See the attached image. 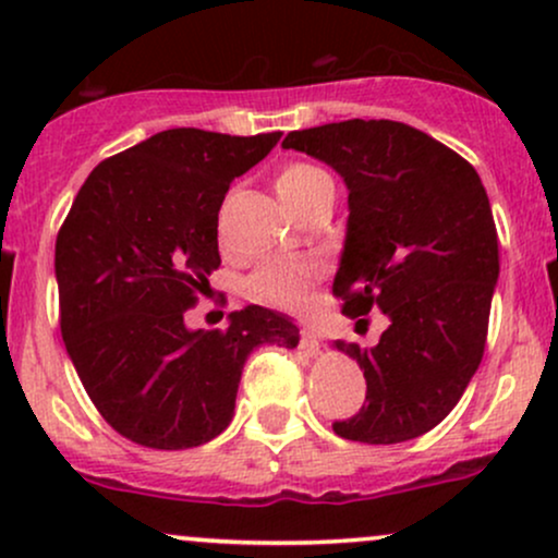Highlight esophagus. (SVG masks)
Wrapping results in <instances>:
<instances>
[{
  "mask_svg": "<svg viewBox=\"0 0 558 558\" xmlns=\"http://www.w3.org/2000/svg\"><path fill=\"white\" fill-rule=\"evenodd\" d=\"M299 349L304 351V354L315 356L319 354V349H323V343H319V338L315 336L312 330H301V338H299Z\"/></svg>",
  "mask_w": 558,
  "mask_h": 558,
  "instance_id": "34e87169",
  "label": "esophagus"
}]
</instances>
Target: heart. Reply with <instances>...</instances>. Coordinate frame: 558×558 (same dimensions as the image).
Listing matches in <instances>:
<instances>
[{"label":"heart","instance_id":"obj_1","mask_svg":"<svg viewBox=\"0 0 558 558\" xmlns=\"http://www.w3.org/2000/svg\"><path fill=\"white\" fill-rule=\"evenodd\" d=\"M275 194L293 215L306 217L323 202H332V178L323 168L310 162H286L272 178ZM317 270L306 262H280L267 265L248 280L254 299L275 306H299L310 286L315 283Z\"/></svg>","mask_w":558,"mask_h":558}]
</instances>
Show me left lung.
Here are the masks:
<instances>
[{"label": "left lung", "instance_id": "obj_1", "mask_svg": "<svg viewBox=\"0 0 558 558\" xmlns=\"http://www.w3.org/2000/svg\"><path fill=\"white\" fill-rule=\"evenodd\" d=\"M283 146L323 159L349 189L332 280L343 315L388 317L373 349L336 341L360 362L367 396L332 430L360 444L420 438L462 399L488 338L498 233L483 181L457 151L396 120L306 128Z\"/></svg>", "mask_w": 558, "mask_h": 558}]
</instances>
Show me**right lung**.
Listing matches in <instances>:
<instances>
[{
  "mask_svg": "<svg viewBox=\"0 0 558 558\" xmlns=\"http://www.w3.org/2000/svg\"><path fill=\"white\" fill-rule=\"evenodd\" d=\"M278 141L280 131L157 133L96 165L57 233L62 341L88 399L133 444L181 451L217 438L248 354L299 343L291 319L257 304L230 312L226 330L183 323L220 267L230 181Z\"/></svg>",
  "mask_w": 558,
  "mask_h": 558,
  "instance_id": "right-lung-1",
  "label": "right lung"
}]
</instances>
